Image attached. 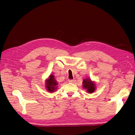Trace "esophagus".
I'll list each match as a JSON object with an SVG mask.
<instances>
[{
	"instance_id": "obj_1",
	"label": "esophagus",
	"mask_w": 135,
	"mask_h": 135,
	"mask_svg": "<svg viewBox=\"0 0 135 135\" xmlns=\"http://www.w3.org/2000/svg\"><path fill=\"white\" fill-rule=\"evenodd\" d=\"M68 81H69V83H73L74 81V79H69L68 80Z\"/></svg>"
}]
</instances>
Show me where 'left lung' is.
Returning <instances> with one entry per match:
<instances>
[{"label": "left lung", "instance_id": "left-lung-1", "mask_svg": "<svg viewBox=\"0 0 135 135\" xmlns=\"http://www.w3.org/2000/svg\"><path fill=\"white\" fill-rule=\"evenodd\" d=\"M83 87L87 89L88 93H93L95 90V84L89 79H85L83 81Z\"/></svg>", "mask_w": 135, "mask_h": 135}]
</instances>
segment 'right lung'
Listing matches in <instances>:
<instances>
[{
  "label": "right lung",
  "mask_w": 135,
  "mask_h": 135,
  "mask_svg": "<svg viewBox=\"0 0 135 135\" xmlns=\"http://www.w3.org/2000/svg\"><path fill=\"white\" fill-rule=\"evenodd\" d=\"M57 83L55 79V77L53 75H51L50 78L46 80V88L47 91L50 92H53L57 88L56 85Z\"/></svg>",
  "instance_id": "1"
}]
</instances>
